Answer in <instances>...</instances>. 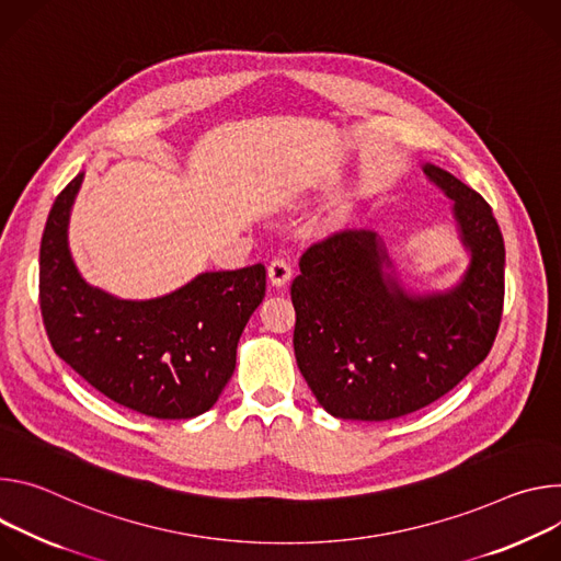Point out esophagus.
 Instances as JSON below:
<instances>
[{
    "mask_svg": "<svg viewBox=\"0 0 561 561\" xmlns=\"http://www.w3.org/2000/svg\"><path fill=\"white\" fill-rule=\"evenodd\" d=\"M267 276L274 287H285L291 278V263L285 256H276L267 267Z\"/></svg>",
    "mask_w": 561,
    "mask_h": 561,
    "instance_id": "1",
    "label": "esophagus"
}]
</instances>
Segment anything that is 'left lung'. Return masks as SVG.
Masks as SVG:
<instances>
[{
  "instance_id": "left-lung-1",
  "label": "left lung",
  "mask_w": 561,
  "mask_h": 561,
  "mask_svg": "<svg viewBox=\"0 0 561 561\" xmlns=\"http://www.w3.org/2000/svg\"><path fill=\"white\" fill-rule=\"evenodd\" d=\"M453 201L470 263L444 291H408L375 231L345 229L300 256L291 283L294 354L336 419L390 421L450 392L490 352L504 307V238L490 205L459 178L423 164Z\"/></svg>"
}]
</instances>
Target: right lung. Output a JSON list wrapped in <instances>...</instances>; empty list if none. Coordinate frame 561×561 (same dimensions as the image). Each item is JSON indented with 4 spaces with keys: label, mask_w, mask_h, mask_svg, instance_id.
Returning <instances> with one entry per match:
<instances>
[{
    "label": "right lung",
    "mask_w": 561,
    "mask_h": 561,
    "mask_svg": "<svg viewBox=\"0 0 561 561\" xmlns=\"http://www.w3.org/2000/svg\"><path fill=\"white\" fill-rule=\"evenodd\" d=\"M84 173L48 214L39 247V307L55 354L111 401L156 419H192L218 401L240 334L265 298V267L205 272L149 300L89 285L69 249Z\"/></svg>",
    "instance_id": "add662e5"
}]
</instances>
